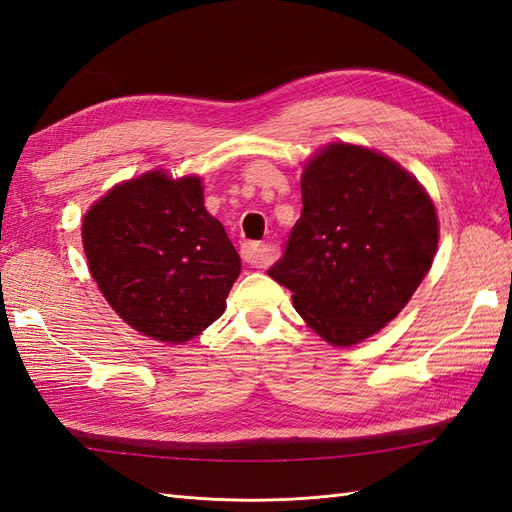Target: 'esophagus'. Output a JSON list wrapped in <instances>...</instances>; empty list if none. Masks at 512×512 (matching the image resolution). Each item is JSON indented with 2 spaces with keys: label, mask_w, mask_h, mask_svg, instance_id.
Here are the masks:
<instances>
[{
  "label": "esophagus",
  "mask_w": 512,
  "mask_h": 512,
  "mask_svg": "<svg viewBox=\"0 0 512 512\" xmlns=\"http://www.w3.org/2000/svg\"><path fill=\"white\" fill-rule=\"evenodd\" d=\"M241 258L243 262L252 267H269L273 262V250L267 243L260 241H245L241 245Z\"/></svg>",
  "instance_id": "34e87169"
}]
</instances>
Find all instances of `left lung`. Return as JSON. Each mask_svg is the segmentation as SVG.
Returning a JSON list of instances; mask_svg holds the SVG:
<instances>
[{"label":"left lung","instance_id":"left-lung-1","mask_svg":"<svg viewBox=\"0 0 512 512\" xmlns=\"http://www.w3.org/2000/svg\"><path fill=\"white\" fill-rule=\"evenodd\" d=\"M303 213L267 271L299 316L331 346L386 327L438 250L433 200L404 166L376 149L331 143L301 175Z\"/></svg>","mask_w":512,"mask_h":512}]
</instances>
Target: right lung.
Returning a JSON list of instances; mask_svg holds the SVG:
<instances>
[{
    "label": "right lung",
    "instance_id": "add662e5",
    "mask_svg": "<svg viewBox=\"0 0 512 512\" xmlns=\"http://www.w3.org/2000/svg\"><path fill=\"white\" fill-rule=\"evenodd\" d=\"M83 247L104 299L164 344L203 333L226 309L241 258L203 203V179L156 168L117 183L83 218Z\"/></svg>",
    "mask_w": 512,
    "mask_h": 512
}]
</instances>
